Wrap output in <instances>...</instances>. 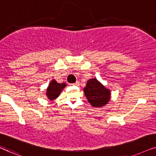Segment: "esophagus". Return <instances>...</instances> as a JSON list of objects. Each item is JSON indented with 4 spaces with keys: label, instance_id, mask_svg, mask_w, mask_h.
Listing matches in <instances>:
<instances>
[{
    "label": "esophagus",
    "instance_id": "1",
    "mask_svg": "<svg viewBox=\"0 0 156 156\" xmlns=\"http://www.w3.org/2000/svg\"><path fill=\"white\" fill-rule=\"evenodd\" d=\"M78 84H79V82H76L75 83H71L70 85H73V86H78Z\"/></svg>",
    "mask_w": 156,
    "mask_h": 156
}]
</instances>
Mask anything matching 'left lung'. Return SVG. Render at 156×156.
<instances>
[{"label": "left lung", "instance_id": "1", "mask_svg": "<svg viewBox=\"0 0 156 156\" xmlns=\"http://www.w3.org/2000/svg\"><path fill=\"white\" fill-rule=\"evenodd\" d=\"M89 103L94 107H101L108 103L110 99V91L96 78L88 80L83 89Z\"/></svg>", "mask_w": 156, "mask_h": 156}]
</instances>
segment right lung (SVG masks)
Returning <instances> with one entry per match:
<instances>
[{
  "mask_svg": "<svg viewBox=\"0 0 156 156\" xmlns=\"http://www.w3.org/2000/svg\"><path fill=\"white\" fill-rule=\"evenodd\" d=\"M66 86L65 83H58L56 80L53 79L49 85L47 90V96L50 100H53L60 95L61 90Z\"/></svg>",
  "mask_w": 156,
  "mask_h": 156,
  "instance_id": "add662e5",
  "label": "right lung"
}]
</instances>
